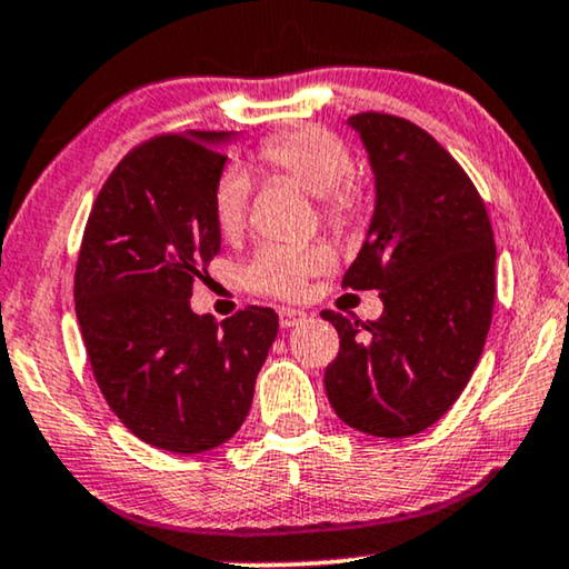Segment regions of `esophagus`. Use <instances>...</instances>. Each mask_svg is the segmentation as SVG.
<instances>
[{
    "mask_svg": "<svg viewBox=\"0 0 569 569\" xmlns=\"http://www.w3.org/2000/svg\"><path fill=\"white\" fill-rule=\"evenodd\" d=\"M302 321H306V313H302V310L279 308V326H282V329H292V326H298Z\"/></svg>",
    "mask_w": 569,
    "mask_h": 569,
    "instance_id": "1",
    "label": "esophagus"
}]
</instances>
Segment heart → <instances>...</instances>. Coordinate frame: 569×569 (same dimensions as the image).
<instances>
[{
	"label": "heart",
	"instance_id": "1",
	"mask_svg": "<svg viewBox=\"0 0 569 569\" xmlns=\"http://www.w3.org/2000/svg\"><path fill=\"white\" fill-rule=\"evenodd\" d=\"M259 162L269 173L298 183L321 199L326 220L337 228H352L362 209V191L352 181V152L333 131L308 127L269 137L259 147ZM251 204V181L240 168H228L214 189V217L224 236L243 228ZM333 267V251L323 243L313 246H267L246 269L248 284L261 292L298 298L308 279Z\"/></svg>",
	"mask_w": 569,
	"mask_h": 569
}]
</instances>
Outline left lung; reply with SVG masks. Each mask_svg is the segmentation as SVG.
<instances>
[{
	"label": "left lung",
	"mask_w": 569,
	"mask_h": 569,
	"mask_svg": "<svg viewBox=\"0 0 569 569\" xmlns=\"http://www.w3.org/2000/svg\"><path fill=\"white\" fill-rule=\"evenodd\" d=\"M376 178L368 236L345 287L378 290L383 316L323 310L339 355L323 386L341 422L409 438L438 422L469 383L495 308V238L463 168L417 123L349 116Z\"/></svg>",
	"instance_id": "8db88e82"
}]
</instances>
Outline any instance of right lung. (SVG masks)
<instances>
[{
	"label": "right lung",
	"instance_id": "add662e5",
	"mask_svg": "<svg viewBox=\"0 0 569 569\" xmlns=\"http://www.w3.org/2000/svg\"><path fill=\"white\" fill-rule=\"evenodd\" d=\"M236 131L150 139L100 189L74 274L77 321L116 417L147 446L204 453L246 422L279 321L246 308L191 310L193 279L220 253L214 189Z\"/></svg>",
	"mask_w": 569,
	"mask_h": 569
}]
</instances>
